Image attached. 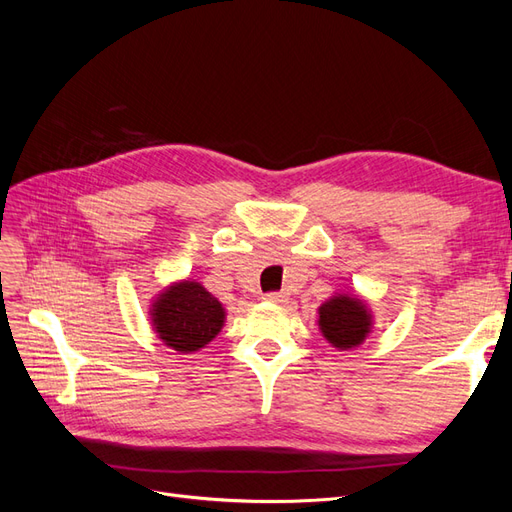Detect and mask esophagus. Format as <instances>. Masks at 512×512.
<instances>
[{
	"instance_id": "esophagus-1",
	"label": "esophagus",
	"mask_w": 512,
	"mask_h": 512,
	"mask_svg": "<svg viewBox=\"0 0 512 512\" xmlns=\"http://www.w3.org/2000/svg\"><path fill=\"white\" fill-rule=\"evenodd\" d=\"M262 299H265L267 303H286L288 294L286 292H267Z\"/></svg>"
}]
</instances>
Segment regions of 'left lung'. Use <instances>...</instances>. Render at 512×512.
Here are the masks:
<instances>
[{
  "label": "left lung",
  "mask_w": 512,
  "mask_h": 512,
  "mask_svg": "<svg viewBox=\"0 0 512 512\" xmlns=\"http://www.w3.org/2000/svg\"><path fill=\"white\" fill-rule=\"evenodd\" d=\"M318 329L333 348L352 350L374 331V314L359 294L335 292L318 307Z\"/></svg>",
  "instance_id": "left-lung-1"
}]
</instances>
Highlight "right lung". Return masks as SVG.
Listing matches in <instances>:
<instances>
[{
	"label": "right lung",
	"instance_id": "add662e5",
	"mask_svg": "<svg viewBox=\"0 0 512 512\" xmlns=\"http://www.w3.org/2000/svg\"><path fill=\"white\" fill-rule=\"evenodd\" d=\"M149 318L164 346L190 354L205 348L222 331L226 309L200 282L179 280L156 294Z\"/></svg>",
	"mask_w": 512,
	"mask_h": 512
}]
</instances>
